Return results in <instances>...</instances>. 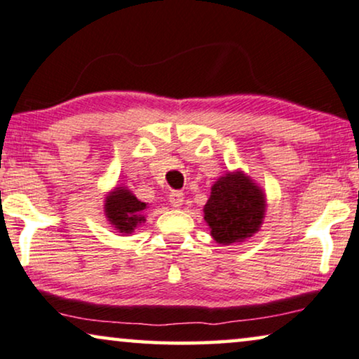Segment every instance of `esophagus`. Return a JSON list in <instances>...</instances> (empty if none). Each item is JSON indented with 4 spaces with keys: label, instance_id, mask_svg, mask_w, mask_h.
<instances>
[{
    "label": "esophagus",
    "instance_id": "esophagus-1",
    "mask_svg": "<svg viewBox=\"0 0 359 359\" xmlns=\"http://www.w3.org/2000/svg\"><path fill=\"white\" fill-rule=\"evenodd\" d=\"M169 203H170V206H174V208L182 206V203H184V194H182V191H170Z\"/></svg>",
    "mask_w": 359,
    "mask_h": 359
}]
</instances>
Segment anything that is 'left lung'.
Listing matches in <instances>:
<instances>
[{
  "mask_svg": "<svg viewBox=\"0 0 359 359\" xmlns=\"http://www.w3.org/2000/svg\"><path fill=\"white\" fill-rule=\"evenodd\" d=\"M203 211L217 243H238L259 231L266 212V196L242 170L227 172L212 185Z\"/></svg>",
  "mask_w": 359,
  "mask_h": 359,
  "instance_id": "1",
  "label": "left lung"
}]
</instances>
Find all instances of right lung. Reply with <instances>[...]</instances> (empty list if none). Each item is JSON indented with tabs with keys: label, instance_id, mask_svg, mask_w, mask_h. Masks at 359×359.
<instances>
[{
	"label": "right lung",
	"instance_id": "1",
	"mask_svg": "<svg viewBox=\"0 0 359 359\" xmlns=\"http://www.w3.org/2000/svg\"><path fill=\"white\" fill-rule=\"evenodd\" d=\"M145 210L147 203L138 200L124 187H117L104 200L106 217L111 226H114L116 231L121 233H132L138 224L145 222V216H143Z\"/></svg>",
	"mask_w": 359,
	"mask_h": 359
}]
</instances>
